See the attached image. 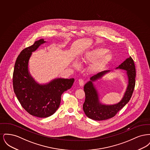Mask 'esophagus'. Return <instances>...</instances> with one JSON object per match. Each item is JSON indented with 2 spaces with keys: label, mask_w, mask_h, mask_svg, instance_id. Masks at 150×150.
Listing matches in <instances>:
<instances>
[{
  "label": "esophagus",
  "mask_w": 150,
  "mask_h": 150,
  "mask_svg": "<svg viewBox=\"0 0 150 150\" xmlns=\"http://www.w3.org/2000/svg\"><path fill=\"white\" fill-rule=\"evenodd\" d=\"M79 81V84L80 85V86H83L84 84V83H85V82H84V81L83 80V79H79L78 80Z\"/></svg>",
  "instance_id": "34e87169"
}]
</instances>
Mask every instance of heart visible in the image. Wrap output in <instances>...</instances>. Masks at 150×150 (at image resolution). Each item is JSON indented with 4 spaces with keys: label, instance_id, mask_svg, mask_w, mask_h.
Wrapping results in <instances>:
<instances>
[{
    "label": "heart",
    "instance_id": "obj_1",
    "mask_svg": "<svg viewBox=\"0 0 150 150\" xmlns=\"http://www.w3.org/2000/svg\"><path fill=\"white\" fill-rule=\"evenodd\" d=\"M108 50L104 48H96L92 50L86 52L81 57L79 61L80 63L83 62H93L91 66V70L93 72L99 71L106 64L109 63L112 59V55L111 53L108 52ZM74 66L76 67V63L74 62Z\"/></svg>",
    "mask_w": 150,
    "mask_h": 150
}]
</instances>
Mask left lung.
Returning <instances> with one entry per match:
<instances>
[{"label":"left lung","instance_id":"8db88e82","mask_svg":"<svg viewBox=\"0 0 150 150\" xmlns=\"http://www.w3.org/2000/svg\"><path fill=\"white\" fill-rule=\"evenodd\" d=\"M116 69L125 70L128 77V86L121 100L114 105H105L100 100L98 92L93 82L102 78L104 75L111 71L106 70L100 72L90 78L84 86L86 99L83 108L87 117L94 120H104L114 117L117 112L128 103L132 96L136 78V68L132 57L127 58Z\"/></svg>","mask_w":150,"mask_h":150}]
</instances>
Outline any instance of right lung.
I'll use <instances>...</instances> for the list:
<instances>
[{
	"mask_svg": "<svg viewBox=\"0 0 150 150\" xmlns=\"http://www.w3.org/2000/svg\"><path fill=\"white\" fill-rule=\"evenodd\" d=\"M45 43L42 39L22 50L16 61L13 75L14 93L22 107L30 114L42 118L55 113L62 94L71 88L75 80L60 78L42 84L32 77L29 72V59L32 53Z\"/></svg>",
	"mask_w": 150,
	"mask_h": 150,
	"instance_id": "obj_1",
	"label": "right lung"
}]
</instances>
